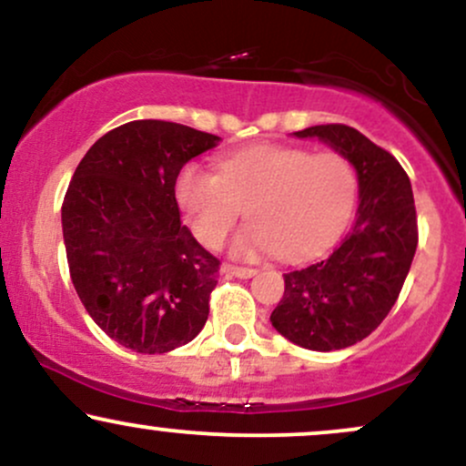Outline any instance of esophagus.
<instances>
[{"instance_id":"34e87169","label":"esophagus","mask_w":466,"mask_h":466,"mask_svg":"<svg viewBox=\"0 0 466 466\" xmlns=\"http://www.w3.org/2000/svg\"><path fill=\"white\" fill-rule=\"evenodd\" d=\"M221 269H223V274L237 276V278H251L256 274V269H251V267H238V265H229V263L223 265Z\"/></svg>"}]
</instances>
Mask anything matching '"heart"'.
Wrapping results in <instances>:
<instances>
[{"label": "heart", "instance_id": "1", "mask_svg": "<svg viewBox=\"0 0 466 466\" xmlns=\"http://www.w3.org/2000/svg\"><path fill=\"white\" fill-rule=\"evenodd\" d=\"M175 197L206 248H221L248 206V223L232 251L256 258L278 251L302 258L326 248L349 221L357 177L337 153H309L282 144H251L218 159V173L190 162L179 170Z\"/></svg>", "mask_w": 466, "mask_h": 466}]
</instances>
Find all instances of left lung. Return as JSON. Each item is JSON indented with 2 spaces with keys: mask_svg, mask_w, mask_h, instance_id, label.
<instances>
[{
  "mask_svg": "<svg viewBox=\"0 0 466 466\" xmlns=\"http://www.w3.org/2000/svg\"><path fill=\"white\" fill-rule=\"evenodd\" d=\"M318 137L355 166L357 221L322 260L285 274V296L271 324L309 350H339L361 341L386 319L419 245L414 195L394 155L346 125L296 131Z\"/></svg>",
  "mask_w": 466,
  "mask_h": 466,
  "instance_id": "left-lung-1",
  "label": "left lung"
}]
</instances>
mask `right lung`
Instances as JSON below:
<instances>
[{"label":"right lung","instance_id":"add662e5","mask_svg":"<svg viewBox=\"0 0 466 466\" xmlns=\"http://www.w3.org/2000/svg\"><path fill=\"white\" fill-rule=\"evenodd\" d=\"M221 137L133 120L85 153L61 208L69 276L111 339L144 355L188 344L210 313L221 260L181 223L175 181Z\"/></svg>","mask_w":466,"mask_h":466}]
</instances>
